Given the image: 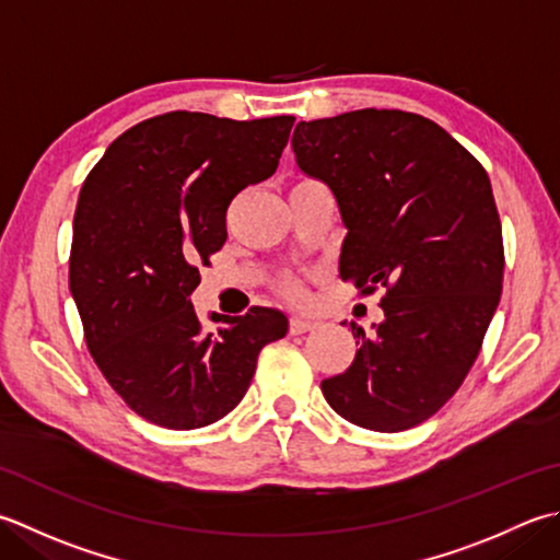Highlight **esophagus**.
<instances>
[{"label": "esophagus", "mask_w": 560, "mask_h": 560, "mask_svg": "<svg viewBox=\"0 0 560 560\" xmlns=\"http://www.w3.org/2000/svg\"><path fill=\"white\" fill-rule=\"evenodd\" d=\"M315 327V320H311V317H301V315H293L289 320V332L291 335H303L308 332Z\"/></svg>", "instance_id": "esophagus-1"}]
</instances>
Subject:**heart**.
Masks as SVG:
<instances>
[{"instance_id":"1","label":"heart","mask_w":560,"mask_h":560,"mask_svg":"<svg viewBox=\"0 0 560 560\" xmlns=\"http://www.w3.org/2000/svg\"><path fill=\"white\" fill-rule=\"evenodd\" d=\"M287 293L291 295V299H301V287H299V283H295V281H289L287 283Z\"/></svg>"}]
</instances>
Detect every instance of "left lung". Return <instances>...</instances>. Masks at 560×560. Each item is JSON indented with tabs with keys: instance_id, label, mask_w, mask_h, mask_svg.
I'll list each match as a JSON object with an SVG mask.
<instances>
[{
	"instance_id": "left-lung-1",
	"label": "left lung",
	"mask_w": 560,
	"mask_h": 560,
	"mask_svg": "<svg viewBox=\"0 0 560 560\" xmlns=\"http://www.w3.org/2000/svg\"><path fill=\"white\" fill-rule=\"evenodd\" d=\"M291 145L337 199L342 279L364 295L386 289L383 320L374 332L352 323L357 357L323 396L364 430H410L462 386L500 303L505 249L488 172L434 120L398 108L301 120Z\"/></svg>"
}]
</instances>
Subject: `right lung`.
Returning a JSON list of instances; mask_svg holds the SVG:
<instances>
[{
	"label": "right lung",
	"mask_w": 560,
	"mask_h": 560,
	"mask_svg": "<svg viewBox=\"0 0 560 560\" xmlns=\"http://www.w3.org/2000/svg\"><path fill=\"white\" fill-rule=\"evenodd\" d=\"M293 116L170 112L128 128L86 174L74 211L70 291L94 364L130 410L199 430L243 400L261 347L289 330L271 308L203 332L189 301L223 247L230 201L279 167Z\"/></svg>",
	"instance_id": "1"
}]
</instances>
